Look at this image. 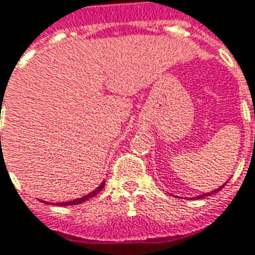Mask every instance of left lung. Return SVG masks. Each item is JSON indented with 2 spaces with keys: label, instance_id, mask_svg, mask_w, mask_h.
I'll use <instances>...</instances> for the list:
<instances>
[{
  "label": "left lung",
  "instance_id": "left-lung-1",
  "mask_svg": "<svg viewBox=\"0 0 255 255\" xmlns=\"http://www.w3.org/2000/svg\"><path fill=\"white\" fill-rule=\"evenodd\" d=\"M223 187H224V185H223ZM223 187H221V188H223ZM221 188L214 189V191H211V192H207V194H205V195H200V196H196V199H202V198H205V196H209V195H211V194H216V192H218V191H220Z\"/></svg>",
  "mask_w": 255,
  "mask_h": 255
}]
</instances>
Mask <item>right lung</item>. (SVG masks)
<instances>
[{"mask_svg": "<svg viewBox=\"0 0 255 255\" xmlns=\"http://www.w3.org/2000/svg\"><path fill=\"white\" fill-rule=\"evenodd\" d=\"M104 184L106 182H102V185L100 187H97V188L93 191V192H90V194L85 195V196H82V198H79V199H75V200H71V202H63V203H57V205L60 206H68V205H79V203H84L85 200H88L89 198H93V196H96V195L99 194L100 191L103 189V187H104Z\"/></svg>", "mask_w": 255, "mask_h": 255, "instance_id": "1", "label": "right lung"}]
</instances>
